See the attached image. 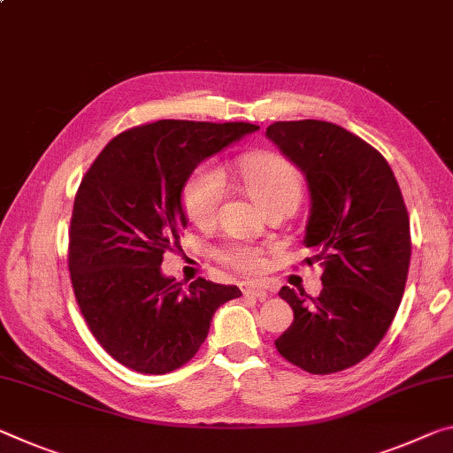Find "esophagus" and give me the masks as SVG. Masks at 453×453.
Masks as SVG:
<instances>
[{"label": "esophagus", "instance_id": "esophagus-1", "mask_svg": "<svg viewBox=\"0 0 453 453\" xmlns=\"http://www.w3.org/2000/svg\"><path fill=\"white\" fill-rule=\"evenodd\" d=\"M242 292L246 294V296H254L257 300L268 298V290L262 288V286L256 284V282H243L242 284Z\"/></svg>", "mask_w": 453, "mask_h": 453}]
</instances>
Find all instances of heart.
<instances>
[{
	"instance_id": "obj_1",
	"label": "heart",
	"mask_w": 453,
	"mask_h": 453,
	"mask_svg": "<svg viewBox=\"0 0 453 453\" xmlns=\"http://www.w3.org/2000/svg\"><path fill=\"white\" fill-rule=\"evenodd\" d=\"M238 173L252 199L264 210L278 201L298 203L303 193V177L296 165L278 153L243 155ZM226 197V177L213 163H203L189 175L183 189V205L189 219L199 227L213 224ZM218 260L240 272H254L262 265V250L246 242H227L218 248Z\"/></svg>"
}]
</instances>
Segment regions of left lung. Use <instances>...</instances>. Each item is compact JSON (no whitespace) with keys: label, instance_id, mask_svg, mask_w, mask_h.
<instances>
[{"label":"left lung","instance_id":"obj_1","mask_svg":"<svg viewBox=\"0 0 453 453\" xmlns=\"http://www.w3.org/2000/svg\"><path fill=\"white\" fill-rule=\"evenodd\" d=\"M265 136L306 175V262L322 265L317 298L280 288L294 322L276 349L306 372L330 375L369 357L397 314L411 260L407 207L385 157L347 128L282 120Z\"/></svg>","mask_w":453,"mask_h":453}]
</instances>
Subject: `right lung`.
I'll use <instances>...</instances> for the list:
<instances>
[{"label":"right lung","instance_id":"right-lung-1","mask_svg":"<svg viewBox=\"0 0 453 453\" xmlns=\"http://www.w3.org/2000/svg\"><path fill=\"white\" fill-rule=\"evenodd\" d=\"M252 123L157 120L120 133L82 177L68 232V268L90 333L125 367L165 375L196 357L238 286L163 276L188 226L181 193L197 165L257 131Z\"/></svg>","mask_w":453,"mask_h":453}]
</instances>
